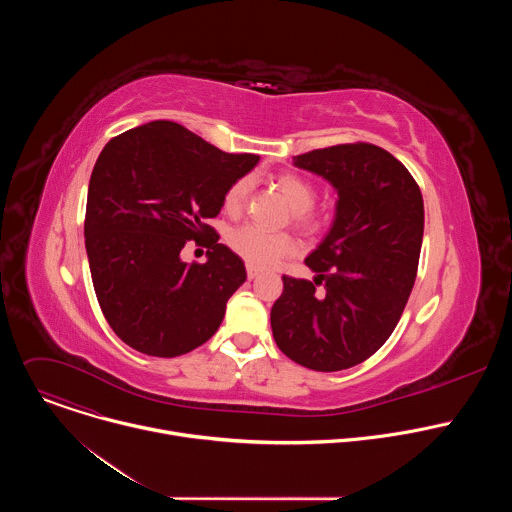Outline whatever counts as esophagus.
<instances>
[{
	"label": "esophagus",
	"mask_w": 512,
	"mask_h": 512,
	"mask_svg": "<svg viewBox=\"0 0 512 512\" xmlns=\"http://www.w3.org/2000/svg\"><path fill=\"white\" fill-rule=\"evenodd\" d=\"M259 273H261V271H259L257 267H253V265H247V277H249V279H255V277H259Z\"/></svg>",
	"instance_id": "obj_1"
}]
</instances>
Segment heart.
Wrapping results in <instances>:
<instances>
[{
	"instance_id": "b5f03b06",
	"label": "heart",
	"mask_w": 512,
	"mask_h": 512,
	"mask_svg": "<svg viewBox=\"0 0 512 512\" xmlns=\"http://www.w3.org/2000/svg\"><path fill=\"white\" fill-rule=\"evenodd\" d=\"M277 190L287 200L289 208L294 210V221L304 227H314L316 216L312 214V204L316 200V188L298 174H279L275 180ZM251 182L249 178H239L229 186L223 198V208L227 214L237 216L247 204ZM231 249L241 255L253 267H269L281 261L283 257L296 251V241L287 233H267L253 225H243L229 235Z\"/></svg>"
}]
</instances>
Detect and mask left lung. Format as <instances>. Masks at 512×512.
Listing matches in <instances>:
<instances>
[{"instance_id": "left-lung-1", "label": "left lung", "mask_w": 512, "mask_h": 512, "mask_svg": "<svg viewBox=\"0 0 512 512\" xmlns=\"http://www.w3.org/2000/svg\"><path fill=\"white\" fill-rule=\"evenodd\" d=\"M338 192L334 223L306 257L312 281L283 275L271 308L279 350L334 373L373 356L393 334L415 283L423 198L409 170L373 143H342L294 158Z\"/></svg>"}]
</instances>
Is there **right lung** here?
<instances>
[{
  "instance_id": "add662e5",
  "label": "right lung",
  "mask_w": 512,
  "mask_h": 512,
  "mask_svg": "<svg viewBox=\"0 0 512 512\" xmlns=\"http://www.w3.org/2000/svg\"><path fill=\"white\" fill-rule=\"evenodd\" d=\"M257 162L174 121L139 125L105 145L89 182L85 247L103 316L127 346L174 358L221 326L247 271L206 221ZM202 236L207 263L184 264L185 241Z\"/></svg>"
}]
</instances>
